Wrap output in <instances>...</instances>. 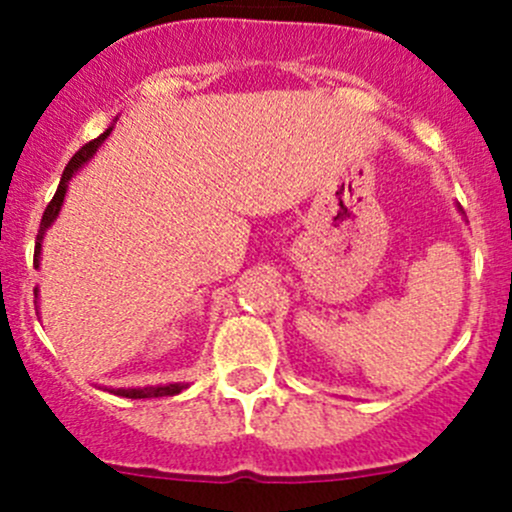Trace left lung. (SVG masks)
I'll return each instance as SVG.
<instances>
[{
  "mask_svg": "<svg viewBox=\"0 0 512 512\" xmlns=\"http://www.w3.org/2000/svg\"><path fill=\"white\" fill-rule=\"evenodd\" d=\"M458 210H461V208H458Z\"/></svg>",
  "mask_w": 512,
  "mask_h": 512,
  "instance_id": "8db88e82",
  "label": "left lung"
}]
</instances>
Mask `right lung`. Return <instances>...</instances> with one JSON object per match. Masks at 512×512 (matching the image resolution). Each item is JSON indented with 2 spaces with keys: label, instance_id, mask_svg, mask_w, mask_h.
<instances>
[{
  "label": "right lung",
  "instance_id": "right-lung-1",
  "mask_svg": "<svg viewBox=\"0 0 512 512\" xmlns=\"http://www.w3.org/2000/svg\"><path fill=\"white\" fill-rule=\"evenodd\" d=\"M111 131H113V126H108L106 131L101 133V136L94 138V141H91V143H86V146L81 148V151L76 153V156L69 160V165H66L64 175H61L59 188H56L54 200H51V203L46 205L44 218H41L39 235H36L34 267L41 265V242H44L46 230H49V227L54 225V220L59 218L61 205H64V198H66V190H69V180L74 178L76 173H79V168H84V165L89 163L91 158H94V153L98 151V146H101V143L106 141L108 133H111ZM34 297L39 299V287H34ZM183 389H188V384H160V386H138V389H106V391H111V394H116V396H123V399H160V396H175V394H180V391H183Z\"/></svg>",
  "mask_w": 512,
  "mask_h": 512
}]
</instances>
